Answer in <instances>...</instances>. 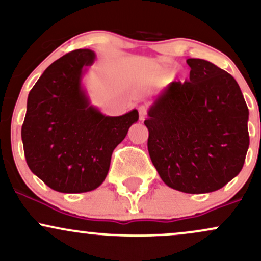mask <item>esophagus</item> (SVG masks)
I'll use <instances>...</instances> for the list:
<instances>
[{
	"label": "esophagus",
	"instance_id": "1",
	"mask_svg": "<svg viewBox=\"0 0 261 261\" xmlns=\"http://www.w3.org/2000/svg\"><path fill=\"white\" fill-rule=\"evenodd\" d=\"M139 114H140V120H145L146 114H147V109H146V107L141 106L139 108Z\"/></svg>",
	"mask_w": 261,
	"mask_h": 261
}]
</instances>
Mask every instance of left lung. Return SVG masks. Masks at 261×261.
Instances as JSON below:
<instances>
[{
	"label": "left lung",
	"instance_id": "obj_1",
	"mask_svg": "<svg viewBox=\"0 0 261 261\" xmlns=\"http://www.w3.org/2000/svg\"><path fill=\"white\" fill-rule=\"evenodd\" d=\"M187 64L189 81L170 82L149 107L148 153L169 188L212 193L243 168L249 110L228 72L202 59Z\"/></svg>",
	"mask_w": 261,
	"mask_h": 261
}]
</instances>
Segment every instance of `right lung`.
Here are the masks:
<instances>
[{
    "label": "right lung",
    "mask_w": 261,
    "mask_h": 261,
    "mask_svg": "<svg viewBox=\"0 0 261 261\" xmlns=\"http://www.w3.org/2000/svg\"><path fill=\"white\" fill-rule=\"evenodd\" d=\"M89 49L53 62L27 100L22 141L29 169L59 193H87L106 180L114 148L139 120L133 109L108 116L92 106L83 77L94 64Z\"/></svg>",
    "instance_id": "right-lung-1"
}]
</instances>
